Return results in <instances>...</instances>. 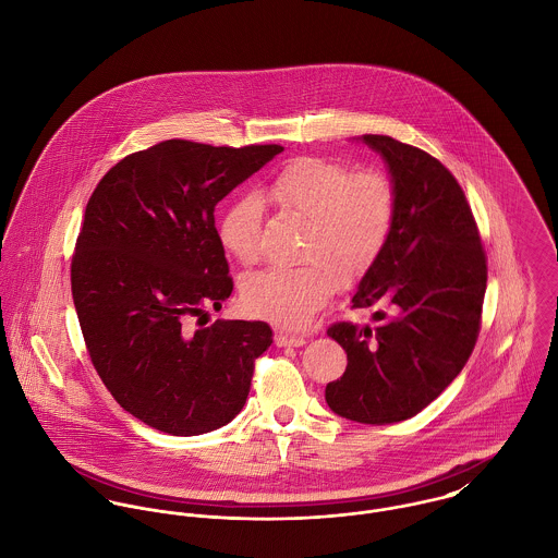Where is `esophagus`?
Segmentation results:
<instances>
[{
  "mask_svg": "<svg viewBox=\"0 0 558 558\" xmlns=\"http://www.w3.org/2000/svg\"><path fill=\"white\" fill-rule=\"evenodd\" d=\"M275 343L279 345V348H299V345H303L305 343V337L303 335H290V332H283V330H279L277 335H275Z\"/></svg>",
  "mask_w": 558,
  "mask_h": 558,
  "instance_id": "1",
  "label": "esophagus"
}]
</instances>
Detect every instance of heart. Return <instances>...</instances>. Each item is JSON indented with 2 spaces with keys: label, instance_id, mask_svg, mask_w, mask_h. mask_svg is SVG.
I'll return each mask as SVG.
<instances>
[{
  "label": "heart",
  "instance_id": "obj_1",
  "mask_svg": "<svg viewBox=\"0 0 558 558\" xmlns=\"http://www.w3.org/2000/svg\"><path fill=\"white\" fill-rule=\"evenodd\" d=\"M264 197L307 221L303 266H270L240 283L246 314L286 328H303L341 283L363 277L393 232L396 189L380 171H356L337 160L305 157L288 162L264 189ZM262 199L240 195L221 215L219 239L242 264L259 255Z\"/></svg>",
  "mask_w": 558,
  "mask_h": 558
}]
</instances>
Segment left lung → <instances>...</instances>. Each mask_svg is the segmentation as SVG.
I'll return each mask as SVG.
<instances>
[{
	"label": "left lung",
	"mask_w": 558,
	"mask_h": 558,
	"mask_svg": "<svg viewBox=\"0 0 558 558\" xmlns=\"http://www.w3.org/2000/svg\"><path fill=\"white\" fill-rule=\"evenodd\" d=\"M359 142L387 165L396 221L352 303L387 312L372 316L374 328L337 322L326 330L345 350L348 367L324 398L343 418L387 425L429 405L466 365L487 266L466 195L440 160L387 135Z\"/></svg>",
	"instance_id": "1"
}]
</instances>
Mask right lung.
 Listing matches in <instances>:
<instances>
[{"instance_id": "right-lung-1", "label": "right lung", "mask_w": 558, "mask_h": 558, "mask_svg": "<svg viewBox=\"0 0 558 558\" xmlns=\"http://www.w3.org/2000/svg\"><path fill=\"white\" fill-rule=\"evenodd\" d=\"M279 153L167 140L111 167L85 206L71 266L81 332L109 393L159 432L228 425L272 343L266 322L191 318L234 290L217 204Z\"/></svg>"}]
</instances>
